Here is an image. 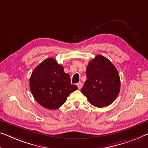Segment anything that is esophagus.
I'll use <instances>...</instances> for the list:
<instances>
[{"instance_id": "obj_1", "label": "esophagus", "mask_w": 148, "mask_h": 148, "mask_svg": "<svg viewBox=\"0 0 148 148\" xmlns=\"http://www.w3.org/2000/svg\"><path fill=\"white\" fill-rule=\"evenodd\" d=\"M77 86L78 87V88L79 89H81L82 88V86H83V84L82 83V82H78V83H77Z\"/></svg>"}]
</instances>
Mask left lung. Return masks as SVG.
I'll return each mask as SVG.
<instances>
[{
	"instance_id": "left-lung-1",
	"label": "left lung",
	"mask_w": 148,
	"mask_h": 148,
	"mask_svg": "<svg viewBox=\"0 0 148 148\" xmlns=\"http://www.w3.org/2000/svg\"><path fill=\"white\" fill-rule=\"evenodd\" d=\"M84 85L81 89L94 106H108L116 100L120 90L118 72L111 62L102 55H97L88 63Z\"/></svg>"
}]
</instances>
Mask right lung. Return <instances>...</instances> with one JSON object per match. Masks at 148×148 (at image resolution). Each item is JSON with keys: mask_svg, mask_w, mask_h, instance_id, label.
Segmentation results:
<instances>
[{"mask_svg": "<svg viewBox=\"0 0 148 148\" xmlns=\"http://www.w3.org/2000/svg\"><path fill=\"white\" fill-rule=\"evenodd\" d=\"M30 89L35 100L47 109L56 110L66 101L68 96L78 89L70 83V75L52 58H46L33 70Z\"/></svg>", "mask_w": 148, "mask_h": 148, "instance_id": "1", "label": "right lung"}]
</instances>
